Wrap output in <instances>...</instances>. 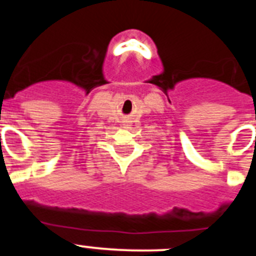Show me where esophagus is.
Segmentation results:
<instances>
[{
  "label": "esophagus",
  "instance_id": "34e87169",
  "mask_svg": "<svg viewBox=\"0 0 256 256\" xmlns=\"http://www.w3.org/2000/svg\"><path fill=\"white\" fill-rule=\"evenodd\" d=\"M123 126H124V128H128V126H130V120H128V119H126V120L123 122Z\"/></svg>",
  "mask_w": 256,
  "mask_h": 256
}]
</instances>
